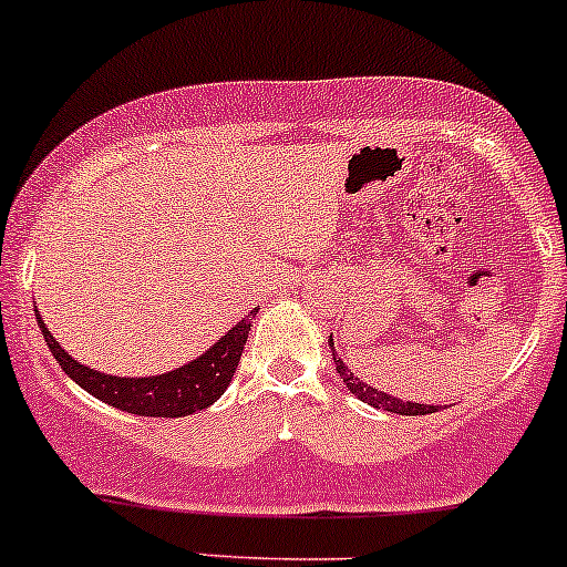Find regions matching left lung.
Returning a JSON list of instances; mask_svg holds the SVG:
<instances>
[{"instance_id":"1","label":"left lung","mask_w":567,"mask_h":567,"mask_svg":"<svg viewBox=\"0 0 567 567\" xmlns=\"http://www.w3.org/2000/svg\"><path fill=\"white\" fill-rule=\"evenodd\" d=\"M331 352H333V363H336V374L344 379V384L350 388L352 395H358L360 401L369 403V406L374 409H384V412H393V414H406V416H416V414H433L439 412V406H427V403H412V401H401V398L390 395V393H382L379 388H371V384H365L363 379H358L352 374L350 369L344 365V360L336 358V350H333V336H331Z\"/></svg>"}]
</instances>
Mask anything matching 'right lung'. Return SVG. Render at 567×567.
Returning a JSON list of instances; mask_svg holds the SVG:
<instances>
[{"label":"right lung","instance_id":"add662e5","mask_svg":"<svg viewBox=\"0 0 567 567\" xmlns=\"http://www.w3.org/2000/svg\"><path fill=\"white\" fill-rule=\"evenodd\" d=\"M252 312L241 322L215 341L207 352L198 354L196 360L185 363L183 369L166 371L158 377H110L102 371H93L89 365H80L70 352L61 350L59 341L53 339L51 331L42 322L37 312V326L45 336L53 358L59 360L61 369L78 382L80 388L89 390L93 398L121 409V412L140 414V416H188L193 412L213 406V403L226 393L231 384V377L239 365L241 350H245L247 333H250Z\"/></svg>","mask_w":567,"mask_h":567}]
</instances>
